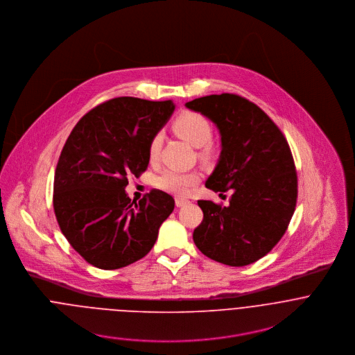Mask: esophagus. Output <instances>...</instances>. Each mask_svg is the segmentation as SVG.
<instances>
[{"label": "esophagus", "mask_w": 355, "mask_h": 355, "mask_svg": "<svg viewBox=\"0 0 355 355\" xmlns=\"http://www.w3.org/2000/svg\"><path fill=\"white\" fill-rule=\"evenodd\" d=\"M189 202H190V201L186 200V198H176V200H175V203H176L178 207H182V206H184V205H187Z\"/></svg>", "instance_id": "1"}]
</instances>
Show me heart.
<instances>
[{"label":"heart","instance_id":"b5f03b06","mask_svg":"<svg viewBox=\"0 0 355 355\" xmlns=\"http://www.w3.org/2000/svg\"><path fill=\"white\" fill-rule=\"evenodd\" d=\"M175 130L193 146L201 148L206 145L213 134V128L210 121L200 113L196 112H186L182 113L173 124ZM164 135L162 132L154 134V137L149 144V158L155 161L161 152ZM201 176L196 171H179L173 168H168L162 171L157 176V186L175 196H186L191 187H194L200 182Z\"/></svg>","mask_w":355,"mask_h":355}]
</instances>
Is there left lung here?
Returning <instances> with one entry per match:
<instances>
[{
    "mask_svg": "<svg viewBox=\"0 0 355 355\" xmlns=\"http://www.w3.org/2000/svg\"><path fill=\"white\" fill-rule=\"evenodd\" d=\"M186 107L214 123L221 138L217 165L205 186L232 191L228 206L198 201L203 220L194 230V243L217 262L253 263L282 239L295 210L298 180L290 146L269 116L243 97L213 94Z\"/></svg>",
    "mask_w": 355,
    "mask_h": 355,
    "instance_id": "left-lung-1",
    "label": "left lung"
}]
</instances>
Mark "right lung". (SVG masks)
<instances>
[{
	"instance_id": "right-lung-1",
	"label": "right lung",
	"mask_w": 355,
	"mask_h": 355,
	"mask_svg": "<svg viewBox=\"0 0 355 355\" xmlns=\"http://www.w3.org/2000/svg\"><path fill=\"white\" fill-rule=\"evenodd\" d=\"M175 110L172 101L119 97L85 114L60 154L53 207L61 232L89 263L127 266L152 250L173 198L152 190L139 202L125 193L128 176L149 165V144Z\"/></svg>"
}]
</instances>
